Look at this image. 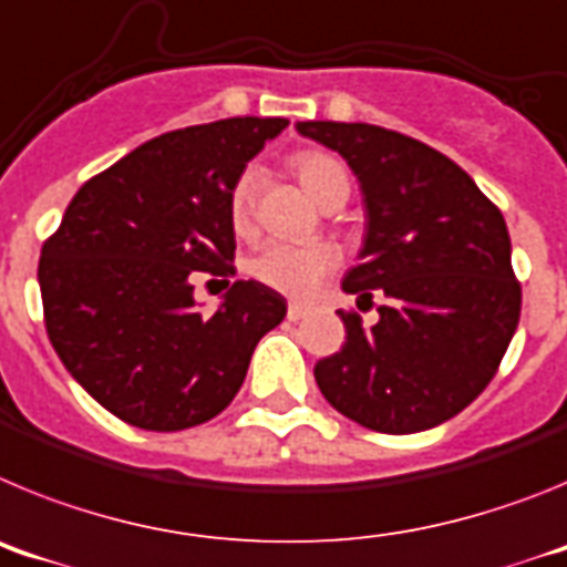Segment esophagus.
<instances>
[{
    "instance_id": "1",
    "label": "esophagus",
    "mask_w": 567,
    "mask_h": 567,
    "mask_svg": "<svg viewBox=\"0 0 567 567\" xmlns=\"http://www.w3.org/2000/svg\"><path fill=\"white\" fill-rule=\"evenodd\" d=\"M303 315H307V307H303V303H289V309H287L289 320H300Z\"/></svg>"
}]
</instances>
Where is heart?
I'll return each instance as SVG.
<instances>
[{
    "mask_svg": "<svg viewBox=\"0 0 567 567\" xmlns=\"http://www.w3.org/2000/svg\"><path fill=\"white\" fill-rule=\"evenodd\" d=\"M300 184L312 195L320 207H332V204L349 198V175L343 164L332 158L329 153H309L295 155L292 162ZM255 189H258V175L255 169H247L235 182L233 195H229V218L238 233H247L252 227L255 215ZM340 252L332 244H287V240H267L258 252L249 258V272L292 298H309L320 289V284L338 269Z\"/></svg>",
    "mask_w": 567,
    "mask_h": 567,
    "instance_id": "heart-1",
    "label": "heart"
}]
</instances>
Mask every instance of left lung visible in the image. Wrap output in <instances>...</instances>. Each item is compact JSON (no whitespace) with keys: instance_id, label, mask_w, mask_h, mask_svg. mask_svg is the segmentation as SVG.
Returning <instances> with one entry per match:
<instances>
[{"instance_id":"8db88e82","label":"left lung","mask_w":567,"mask_h":567,"mask_svg":"<svg viewBox=\"0 0 567 567\" xmlns=\"http://www.w3.org/2000/svg\"><path fill=\"white\" fill-rule=\"evenodd\" d=\"M295 130L343 155L363 195L360 264L340 287L389 298L372 329L340 312L346 343L315 363L320 392L372 432L412 434L452 420L491 383L519 323L503 213L417 138L358 122Z\"/></svg>"}]
</instances>
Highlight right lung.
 <instances>
[{
	"mask_svg": "<svg viewBox=\"0 0 567 567\" xmlns=\"http://www.w3.org/2000/svg\"><path fill=\"white\" fill-rule=\"evenodd\" d=\"M287 118L238 115L150 138L90 178L39 260L48 338L93 400L147 432L221 414L255 346L287 315L258 280H235L202 315L193 272L233 275L229 195Z\"/></svg>",
	"mask_w": 567,
	"mask_h": 567,
	"instance_id": "right-lung-1",
	"label": "right lung"
}]
</instances>
